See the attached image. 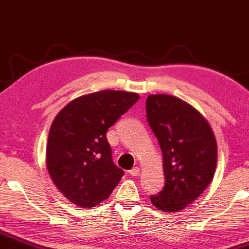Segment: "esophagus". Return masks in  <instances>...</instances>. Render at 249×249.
Here are the masks:
<instances>
[{
	"instance_id": "1",
	"label": "esophagus",
	"mask_w": 249,
	"mask_h": 249,
	"mask_svg": "<svg viewBox=\"0 0 249 249\" xmlns=\"http://www.w3.org/2000/svg\"><path fill=\"white\" fill-rule=\"evenodd\" d=\"M139 173H140V168L139 167H133L132 170H130V174L132 177H137V175H139Z\"/></svg>"
}]
</instances>
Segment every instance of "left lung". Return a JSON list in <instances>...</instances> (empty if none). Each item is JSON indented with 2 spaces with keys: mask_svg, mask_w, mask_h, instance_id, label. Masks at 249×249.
Returning <instances> with one entry per match:
<instances>
[{
  "mask_svg": "<svg viewBox=\"0 0 249 249\" xmlns=\"http://www.w3.org/2000/svg\"><path fill=\"white\" fill-rule=\"evenodd\" d=\"M145 108L147 121L163 152L165 175L164 189L150 200L160 211H182L213 180L216 139L206 118L177 97L151 94Z\"/></svg>",
  "mask_w": 249,
  "mask_h": 249,
  "instance_id": "obj_1",
  "label": "left lung"
}]
</instances>
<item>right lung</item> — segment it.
Instances as JSON below:
<instances>
[{"instance_id":"add662e5","label":"right lung","mask_w":249,"mask_h":249,"mask_svg":"<svg viewBox=\"0 0 249 249\" xmlns=\"http://www.w3.org/2000/svg\"><path fill=\"white\" fill-rule=\"evenodd\" d=\"M133 92L104 90L65 106L50 128L46 167L71 203L94 207L110 196L124 171L112 163L107 130L135 102Z\"/></svg>"}]
</instances>
